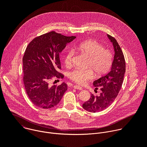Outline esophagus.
I'll return each mask as SVG.
<instances>
[{
    "label": "esophagus",
    "instance_id": "34e87169",
    "mask_svg": "<svg viewBox=\"0 0 147 147\" xmlns=\"http://www.w3.org/2000/svg\"><path fill=\"white\" fill-rule=\"evenodd\" d=\"M73 88H74V89L80 90H82V87H80V86H73Z\"/></svg>",
    "mask_w": 147,
    "mask_h": 147
}]
</instances>
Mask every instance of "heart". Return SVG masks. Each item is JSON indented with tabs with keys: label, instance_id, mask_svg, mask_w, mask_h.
<instances>
[{
	"label": "heart",
	"instance_id": "1",
	"mask_svg": "<svg viewBox=\"0 0 147 147\" xmlns=\"http://www.w3.org/2000/svg\"><path fill=\"white\" fill-rule=\"evenodd\" d=\"M76 50L88 57L86 70L76 69L70 71L69 78L78 84L82 85L94 77V73L96 76H101L107 73L113 63V54L108 49L94 40H88L75 45ZM75 51L69 49L64 57V63L67 67L73 65Z\"/></svg>",
	"mask_w": 147,
	"mask_h": 147
}]
</instances>
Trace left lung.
<instances>
[{
  "label": "left lung",
  "mask_w": 147,
  "mask_h": 147,
  "mask_svg": "<svg viewBox=\"0 0 147 147\" xmlns=\"http://www.w3.org/2000/svg\"><path fill=\"white\" fill-rule=\"evenodd\" d=\"M107 36L115 51L111 70L93 82L96 90L100 88L101 90L100 95L91 94L90 99L82 105L85 110L93 113L105 109L113 102L121 89L125 72V62L121 48L115 38L108 34Z\"/></svg>",
  "instance_id": "8db88e82"
}]
</instances>
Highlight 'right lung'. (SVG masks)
Returning <instances> with one entry per match:
<instances>
[{
  "instance_id": "1",
  "label": "right lung",
  "mask_w": 147,
  "mask_h": 147,
  "mask_svg": "<svg viewBox=\"0 0 147 147\" xmlns=\"http://www.w3.org/2000/svg\"><path fill=\"white\" fill-rule=\"evenodd\" d=\"M74 36H66L51 31L35 38L27 46L23 58V82L27 94L35 106L49 109L59 103L67 90L66 83L49 84L54 77L63 78L59 53Z\"/></svg>"
}]
</instances>
